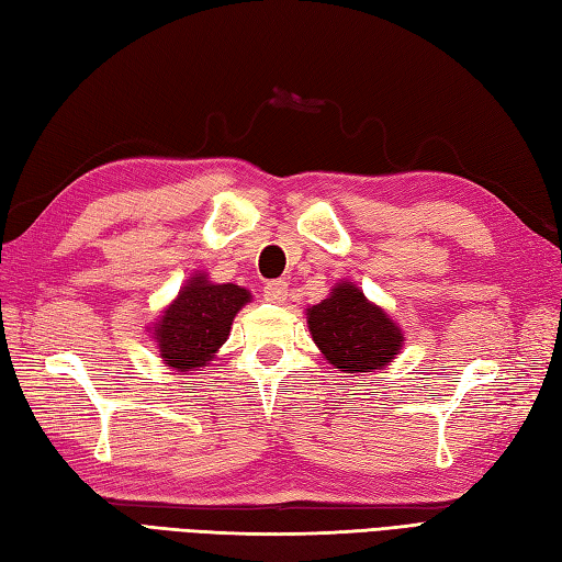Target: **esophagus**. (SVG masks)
<instances>
[{"mask_svg": "<svg viewBox=\"0 0 562 562\" xmlns=\"http://www.w3.org/2000/svg\"><path fill=\"white\" fill-rule=\"evenodd\" d=\"M265 297L269 303H285V297H289V283L285 281H269L265 285Z\"/></svg>", "mask_w": 562, "mask_h": 562, "instance_id": "esophagus-1", "label": "esophagus"}]
</instances>
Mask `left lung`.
<instances>
[{"mask_svg":"<svg viewBox=\"0 0 562 562\" xmlns=\"http://www.w3.org/2000/svg\"><path fill=\"white\" fill-rule=\"evenodd\" d=\"M307 327L325 359L345 373H371L403 349L400 329L383 307L349 281L337 283L323 303L307 307Z\"/></svg>","mask_w":562,"mask_h":562,"instance_id":"8db88e82","label":"left lung"}]
</instances>
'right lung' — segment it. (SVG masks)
I'll return each mask as SVG.
<instances>
[{
    "instance_id": "1",
    "label": "right lung",
    "mask_w": 562,
    "mask_h": 562,
    "mask_svg": "<svg viewBox=\"0 0 562 562\" xmlns=\"http://www.w3.org/2000/svg\"><path fill=\"white\" fill-rule=\"evenodd\" d=\"M249 297L235 283H211L205 273L191 277L153 329L159 357L181 373L201 369L231 337L233 319Z\"/></svg>"
}]
</instances>
